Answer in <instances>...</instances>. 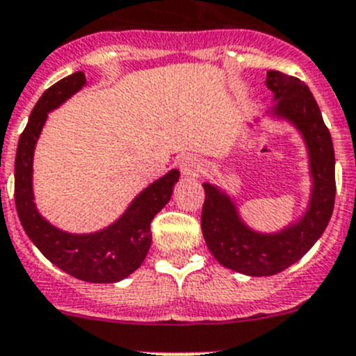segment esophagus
<instances>
[{
	"mask_svg": "<svg viewBox=\"0 0 356 356\" xmlns=\"http://www.w3.org/2000/svg\"><path fill=\"white\" fill-rule=\"evenodd\" d=\"M178 166L183 177L186 178L199 177V175L202 173V161H200L197 156H193V154H186V156H183L181 159H179Z\"/></svg>",
	"mask_w": 356,
	"mask_h": 356,
	"instance_id": "esophagus-1",
	"label": "esophagus"
}]
</instances>
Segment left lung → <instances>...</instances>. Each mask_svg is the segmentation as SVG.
<instances>
[{
    "label": "left lung",
    "instance_id": "obj_1",
    "mask_svg": "<svg viewBox=\"0 0 356 356\" xmlns=\"http://www.w3.org/2000/svg\"><path fill=\"white\" fill-rule=\"evenodd\" d=\"M266 86L277 102L273 115L296 126L308 149L313 185L305 214L277 234H259L242 221L228 193L202 183L200 227L211 254L225 268L251 277L275 275L301 259L327 228L336 197L332 138L309 88L279 70H268Z\"/></svg>",
    "mask_w": 356,
    "mask_h": 356
}]
</instances>
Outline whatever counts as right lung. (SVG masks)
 Returning a JSON list of instances; mask_svg holds the SVG:
<instances>
[{
    "instance_id": "add662e5",
    "label": "right lung",
    "mask_w": 356,
    "mask_h": 356,
    "mask_svg": "<svg viewBox=\"0 0 356 356\" xmlns=\"http://www.w3.org/2000/svg\"><path fill=\"white\" fill-rule=\"evenodd\" d=\"M86 84L84 72H74L48 88L29 115L15 156V206L24 230L38 249L69 275L84 282L112 284L131 275L143 263L152 242L150 223L170 202L179 171L171 170L135 197L118 221L93 234H69L48 223L33 193L34 147L48 112Z\"/></svg>"
}]
</instances>
